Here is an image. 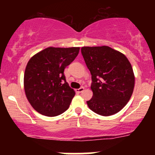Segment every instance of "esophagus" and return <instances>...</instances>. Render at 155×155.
Masks as SVG:
<instances>
[{"instance_id":"1","label":"esophagus","mask_w":155,"mask_h":155,"mask_svg":"<svg viewBox=\"0 0 155 155\" xmlns=\"http://www.w3.org/2000/svg\"><path fill=\"white\" fill-rule=\"evenodd\" d=\"M84 88L83 87H80L79 89H77V90H76V92H79V93H80V92H82L84 91Z\"/></svg>"}]
</instances>
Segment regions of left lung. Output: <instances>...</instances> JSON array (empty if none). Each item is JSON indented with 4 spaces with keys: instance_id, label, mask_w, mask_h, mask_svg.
<instances>
[{
    "instance_id": "obj_1",
    "label": "left lung",
    "mask_w": 155,
    "mask_h": 155,
    "mask_svg": "<svg viewBox=\"0 0 155 155\" xmlns=\"http://www.w3.org/2000/svg\"><path fill=\"white\" fill-rule=\"evenodd\" d=\"M92 75V97L89 108L101 116H111L124 107L132 95L135 76L125 55L107 46L81 49Z\"/></svg>"
}]
</instances>
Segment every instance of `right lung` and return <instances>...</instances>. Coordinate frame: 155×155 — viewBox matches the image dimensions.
Listing matches in <instances>:
<instances>
[{"label": "right lung", "mask_w": 155, "mask_h": 155, "mask_svg": "<svg viewBox=\"0 0 155 155\" xmlns=\"http://www.w3.org/2000/svg\"><path fill=\"white\" fill-rule=\"evenodd\" d=\"M79 47H48L28 61L24 87L36 111L47 117L61 114L68 108L75 91L69 87L64 70L79 54Z\"/></svg>", "instance_id": "obj_1"}]
</instances>
